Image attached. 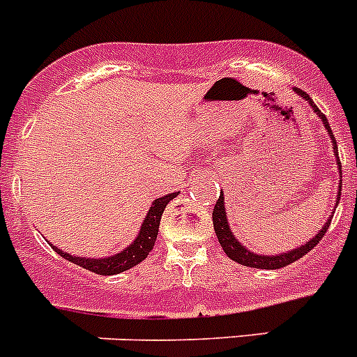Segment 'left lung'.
Masks as SVG:
<instances>
[{
  "label": "left lung",
  "mask_w": 357,
  "mask_h": 357,
  "mask_svg": "<svg viewBox=\"0 0 357 357\" xmlns=\"http://www.w3.org/2000/svg\"><path fill=\"white\" fill-rule=\"evenodd\" d=\"M295 93L298 94L301 98H304L305 102L309 105L313 107V112L318 116V118L324 121V127L327 128L329 132L331 139H333V148H334V155H338V146H336V139H334V134L329 127V121H327L326 114H321L320 109L314 105V102L309 98V94H305L304 91L296 89L295 87ZM336 164H338V169L342 173V162H340V157H336ZM342 197V185H340V191H338V200ZM331 218L326 222V225L321 227L320 232L317 236L309 239L305 245H301L298 248H293V250L284 252V254H277V255H263V254H254V252L248 250L247 247H243L241 243L236 239V236L232 234V230H230L229 222H227V213H225V200H223V193H220V198H218L216 206L213 209V223H214V232L218 236V241L222 245L223 252L229 255L230 259L236 261V263L243 264V266H250V268H261V270H277V268H284L288 264H291L293 261H298L301 257H304L309 250H313L317 247L320 239L326 236L327 229L331 225Z\"/></svg>",
  "instance_id": "obj_1"
}]
</instances>
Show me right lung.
Instances as JSON below:
<instances>
[{
	"mask_svg": "<svg viewBox=\"0 0 357 357\" xmlns=\"http://www.w3.org/2000/svg\"><path fill=\"white\" fill-rule=\"evenodd\" d=\"M178 195L176 193H169L166 197L157 198L153 204H151L150 211H148L146 218L143 220V225H141L139 234L134 241L128 245L127 248L119 254L110 255V257H103V259H96V257H77V255H71L68 252L61 250V248L53 247V250L59 252V254L64 257V259L71 261L77 266L85 268V270H89V272L98 273V275H114V273H121L125 270H130L132 266L135 264H139L141 261H144L148 257V254L151 252L153 245H155L157 234H159V225H160V216H162L164 209L169 204V200Z\"/></svg>",
	"mask_w": 357,
	"mask_h": 357,
	"instance_id": "add662e5",
	"label": "right lung"
}]
</instances>
